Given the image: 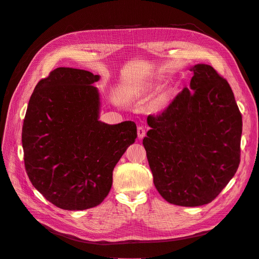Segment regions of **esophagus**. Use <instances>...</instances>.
I'll use <instances>...</instances> for the list:
<instances>
[{"label":"esophagus","mask_w":259,"mask_h":259,"mask_svg":"<svg viewBox=\"0 0 259 259\" xmlns=\"http://www.w3.org/2000/svg\"><path fill=\"white\" fill-rule=\"evenodd\" d=\"M137 135L139 139H143L146 136V130L144 126H138L137 127Z\"/></svg>","instance_id":"1"}]
</instances>
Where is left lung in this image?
<instances>
[{
  "mask_svg": "<svg viewBox=\"0 0 259 259\" xmlns=\"http://www.w3.org/2000/svg\"><path fill=\"white\" fill-rule=\"evenodd\" d=\"M190 70V88L147 117L143 140L156 190L179 206L213 201L240 164L242 115L230 85L208 65Z\"/></svg>",
  "mask_w": 259,
  "mask_h": 259,
  "instance_id": "obj_1",
  "label": "left lung"
}]
</instances>
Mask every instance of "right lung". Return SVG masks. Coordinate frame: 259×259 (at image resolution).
<instances>
[{
  "label": "right lung",
  "instance_id": "add662e5",
  "mask_svg": "<svg viewBox=\"0 0 259 259\" xmlns=\"http://www.w3.org/2000/svg\"><path fill=\"white\" fill-rule=\"evenodd\" d=\"M99 75L57 68L37 83L22 125L30 182L59 208L99 205L112 186V171L137 137L136 124L99 121Z\"/></svg>",
  "mask_w": 259,
  "mask_h": 259
}]
</instances>
